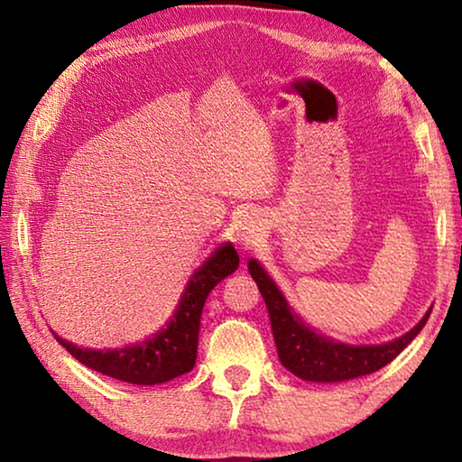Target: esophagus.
Masks as SVG:
<instances>
[{
  "label": "esophagus",
  "mask_w": 462,
  "mask_h": 462,
  "mask_svg": "<svg viewBox=\"0 0 462 462\" xmlns=\"http://www.w3.org/2000/svg\"><path fill=\"white\" fill-rule=\"evenodd\" d=\"M238 236H240V240H245V242H246V245H248V242H253V240L256 238L254 226H253V224H246V226H245V228H242V232L238 234Z\"/></svg>",
  "instance_id": "obj_1"
}]
</instances>
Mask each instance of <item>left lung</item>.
I'll return each mask as SVG.
<instances>
[{"mask_svg":"<svg viewBox=\"0 0 462 462\" xmlns=\"http://www.w3.org/2000/svg\"><path fill=\"white\" fill-rule=\"evenodd\" d=\"M248 271L259 285L264 303H267L279 361L287 371H291L295 377L303 381L338 383L383 369L416 338L421 328L426 326L430 311H432L428 310L426 316L410 332L391 342L361 344V346L344 344L328 338V336L316 332V328L303 322L259 261L250 259Z\"/></svg>","mask_w":462,"mask_h":462,"instance_id":"1","label":"left lung"}]
</instances>
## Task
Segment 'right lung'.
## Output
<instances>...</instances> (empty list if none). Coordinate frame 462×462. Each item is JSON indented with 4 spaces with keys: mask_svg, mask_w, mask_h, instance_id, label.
Wrapping results in <instances>:
<instances>
[{
    "mask_svg": "<svg viewBox=\"0 0 462 462\" xmlns=\"http://www.w3.org/2000/svg\"><path fill=\"white\" fill-rule=\"evenodd\" d=\"M238 253L224 242L203 261L187 283L177 310L165 328L143 342L124 348L96 350L81 348L57 336V340L77 361L112 379L134 385H159L189 373L198 358L201 310L212 289L238 269Z\"/></svg>",
    "mask_w": 462,
    "mask_h": 462,
    "instance_id": "1",
    "label": "right lung"
}]
</instances>
